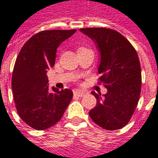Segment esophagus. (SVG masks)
I'll list each match as a JSON object with an SVG mask.
<instances>
[{"label": "esophagus", "instance_id": "obj_1", "mask_svg": "<svg viewBox=\"0 0 158 158\" xmlns=\"http://www.w3.org/2000/svg\"><path fill=\"white\" fill-rule=\"evenodd\" d=\"M73 93H74V95L78 96H83L84 95H85L86 90H84V89H76L73 90Z\"/></svg>", "mask_w": 158, "mask_h": 158}]
</instances>
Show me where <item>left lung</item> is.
Masks as SVG:
<instances>
[{"label":"left lung","instance_id":"1","mask_svg":"<svg viewBox=\"0 0 158 158\" xmlns=\"http://www.w3.org/2000/svg\"><path fill=\"white\" fill-rule=\"evenodd\" d=\"M96 44L100 53V81L107 89L105 95L92 91L97 100L89 117L107 130L125 126L139 102L141 70L137 52L120 33L106 28L80 29Z\"/></svg>","mask_w":158,"mask_h":158}]
</instances>
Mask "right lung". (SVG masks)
Returning a JSON list of instances; mask_svg holds the SVG:
<instances>
[{"mask_svg":"<svg viewBox=\"0 0 158 158\" xmlns=\"http://www.w3.org/2000/svg\"><path fill=\"white\" fill-rule=\"evenodd\" d=\"M76 29L45 30L26 42L16 59L12 88L16 108L23 121L43 130L62 118L73 98L69 89H48L47 70L55 65L56 49Z\"/></svg>","mask_w":158,"mask_h":158,"instance_id":"obj_1","label":"right lung"}]
</instances>
